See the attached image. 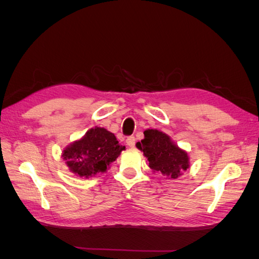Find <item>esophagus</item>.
Here are the masks:
<instances>
[{"label":"esophagus","instance_id":"esophagus-1","mask_svg":"<svg viewBox=\"0 0 259 259\" xmlns=\"http://www.w3.org/2000/svg\"><path fill=\"white\" fill-rule=\"evenodd\" d=\"M126 144H127V146H128V147H131V148H134V147H135V144H136V139H135V137H134V136H130V137H127V139H126Z\"/></svg>","mask_w":259,"mask_h":259}]
</instances>
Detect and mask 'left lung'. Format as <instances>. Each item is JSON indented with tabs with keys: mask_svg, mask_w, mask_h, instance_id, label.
I'll use <instances>...</instances> for the list:
<instances>
[{
	"mask_svg": "<svg viewBox=\"0 0 259 259\" xmlns=\"http://www.w3.org/2000/svg\"><path fill=\"white\" fill-rule=\"evenodd\" d=\"M145 138L136 147L144 152L149 167L168 179H176L189 168V155L168 135L158 130H146Z\"/></svg>",
	"mask_w": 259,
	"mask_h": 259,
	"instance_id": "left-lung-1",
	"label": "left lung"
}]
</instances>
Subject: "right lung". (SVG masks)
I'll return each mask as SVG.
<instances>
[{
  "instance_id": "right-lung-1",
  "label": "right lung",
  "mask_w": 259,
  "mask_h": 259,
  "mask_svg": "<svg viewBox=\"0 0 259 259\" xmlns=\"http://www.w3.org/2000/svg\"><path fill=\"white\" fill-rule=\"evenodd\" d=\"M123 150L125 147L119 144L114 134L96 126L67 146L61 156L73 174L89 178L106 171Z\"/></svg>"
}]
</instances>
